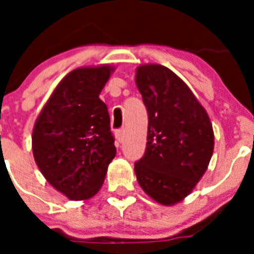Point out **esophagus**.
Here are the masks:
<instances>
[{
  "label": "esophagus",
  "instance_id": "34e87169",
  "mask_svg": "<svg viewBox=\"0 0 254 254\" xmlns=\"http://www.w3.org/2000/svg\"><path fill=\"white\" fill-rule=\"evenodd\" d=\"M116 137H117V140L120 141V142H122L123 138H125V129H123V128L117 129V131H116Z\"/></svg>",
  "mask_w": 254,
  "mask_h": 254
}]
</instances>
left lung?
<instances>
[{"label": "left lung", "mask_w": 254, "mask_h": 254, "mask_svg": "<svg viewBox=\"0 0 254 254\" xmlns=\"http://www.w3.org/2000/svg\"><path fill=\"white\" fill-rule=\"evenodd\" d=\"M136 84L147 109L146 150L134 163L138 185L156 202L174 205L207 169L214 131L203 107L176 73L161 64L140 66Z\"/></svg>", "instance_id": "left-lung-1"}]
</instances>
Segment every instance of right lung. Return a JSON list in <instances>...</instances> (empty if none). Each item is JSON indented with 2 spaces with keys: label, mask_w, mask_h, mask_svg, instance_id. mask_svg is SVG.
<instances>
[{
  "label": "right lung",
  "mask_w": 254,
  "mask_h": 254,
  "mask_svg": "<svg viewBox=\"0 0 254 254\" xmlns=\"http://www.w3.org/2000/svg\"><path fill=\"white\" fill-rule=\"evenodd\" d=\"M111 71L108 66L73 69L58 84L35 122V163L69 199L93 197L116 156L108 108L99 99Z\"/></svg>",
  "instance_id": "obj_1"
}]
</instances>
